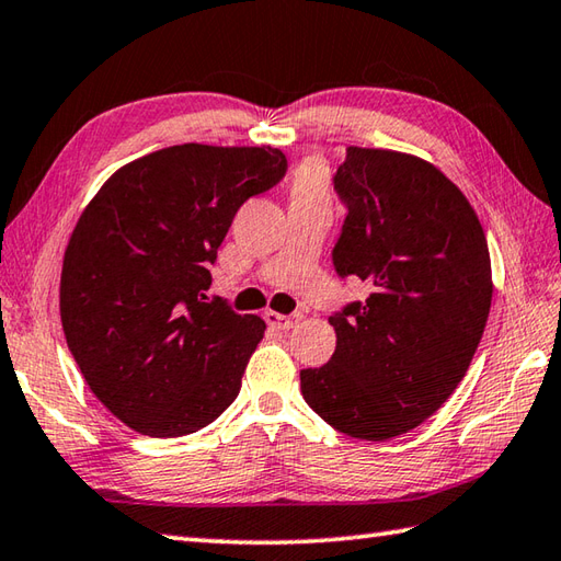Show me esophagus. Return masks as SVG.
I'll list each match as a JSON object with an SVG mask.
<instances>
[{
    "label": "esophagus",
    "mask_w": 561,
    "mask_h": 561,
    "mask_svg": "<svg viewBox=\"0 0 561 561\" xmlns=\"http://www.w3.org/2000/svg\"><path fill=\"white\" fill-rule=\"evenodd\" d=\"M264 319L268 322V327H273V329H278V331H288V329H293L297 322H300V314H278V312H266L264 314Z\"/></svg>",
    "instance_id": "esophagus-1"
}]
</instances>
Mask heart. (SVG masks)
<instances>
[{
	"instance_id": "obj_1",
	"label": "heart",
	"mask_w": 561,
	"mask_h": 561,
	"mask_svg": "<svg viewBox=\"0 0 561 561\" xmlns=\"http://www.w3.org/2000/svg\"><path fill=\"white\" fill-rule=\"evenodd\" d=\"M290 198L293 201H324L329 198V176L327 169L307 159V162L297 164L290 179Z\"/></svg>"
}]
</instances>
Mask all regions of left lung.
Here are the masks:
<instances>
[{
	"instance_id": "obj_1",
	"label": "left lung",
	"mask_w": 561,
	"mask_h": 561,
	"mask_svg": "<svg viewBox=\"0 0 561 561\" xmlns=\"http://www.w3.org/2000/svg\"><path fill=\"white\" fill-rule=\"evenodd\" d=\"M334 188L348 208L334 266L373 293L329 317L334 356L300 387L329 426L390 440L436 414L470 368L494 293L489 247L465 193L421 157L348 147Z\"/></svg>"
}]
</instances>
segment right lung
<instances>
[{"instance_id": "add662e5", "label": "right lung", "mask_w": 561, "mask_h": 561, "mask_svg": "<svg viewBox=\"0 0 561 561\" xmlns=\"http://www.w3.org/2000/svg\"><path fill=\"white\" fill-rule=\"evenodd\" d=\"M276 147L174 145L121 167L65 249L60 319L89 390L125 426L179 438L230 407L266 322L203 302L237 210L283 179Z\"/></svg>"}]
</instances>
